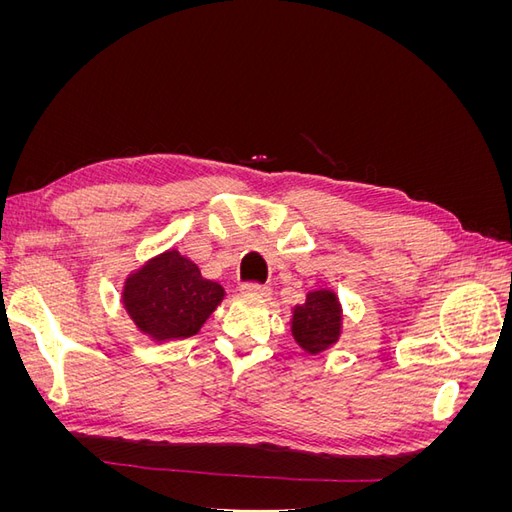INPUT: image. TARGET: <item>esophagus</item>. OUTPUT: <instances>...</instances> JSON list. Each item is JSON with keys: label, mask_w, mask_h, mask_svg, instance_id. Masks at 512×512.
<instances>
[{"label": "esophagus", "mask_w": 512, "mask_h": 512, "mask_svg": "<svg viewBox=\"0 0 512 512\" xmlns=\"http://www.w3.org/2000/svg\"><path fill=\"white\" fill-rule=\"evenodd\" d=\"M241 292L250 294V297H269L271 288L265 284H256V282H245L241 284Z\"/></svg>", "instance_id": "esophagus-1"}]
</instances>
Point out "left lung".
<instances>
[{"mask_svg": "<svg viewBox=\"0 0 512 512\" xmlns=\"http://www.w3.org/2000/svg\"><path fill=\"white\" fill-rule=\"evenodd\" d=\"M342 333V305L335 292L314 290L292 312V335L305 352L318 354L331 348Z\"/></svg>", "mask_w": 512, "mask_h": 512, "instance_id": "left-lung-1", "label": "left lung"}]
</instances>
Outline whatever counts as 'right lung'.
<instances>
[{
	"label": "right lung",
	"instance_id": "1",
	"mask_svg": "<svg viewBox=\"0 0 512 512\" xmlns=\"http://www.w3.org/2000/svg\"><path fill=\"white\" fill-rule=\"evenodd\" d=\"M222 299L224 288L177 250L151 258L123 286V307L156 342L196 335Z\"/></svg>",
	"mask_w": 512,
	"mask_h": 512
}]
</instances>
